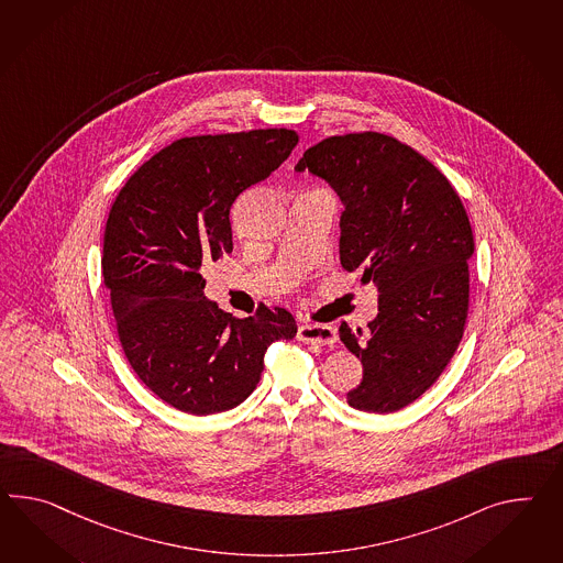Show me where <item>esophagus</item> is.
<instances>
[{"instance_id": "34e87169", "label": "esophagus", "mask_w": 563, "mask_h": 563, "mask_svg": "<svg viewBox=\"0 0 563 563\" xmlns=\"http://www.w3.org/2000/svg\"><path fill=\"white\" fill-rule=\"evenodd\" d=\"M298 341L317 343V345H332L336 341V331L329 324H300Z\"/></svg>"}]
</instances>
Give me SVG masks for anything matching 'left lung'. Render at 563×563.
Wrapping results in <instances>:
<instances>
[{
	"label": "left lung",
	"mask_w": 563,
	"mask_h": 563,
	"mask_svg": "<svg viewBox=\"0 0 563 563\" xmlns=\"http://www.w3.org/2000/svg\"><path fill=\"white\" fill-rule=\"evenodd\" d=\"M296 169L327 179L339 194L341 265L361 272L379 294L369 341L360 343L346 322L339 327L363 363L346 402L396 412L433 386L462 341L474 253L467 212L431 161L374 130L320 141Z\"/></svg>",
	"instance_id": "8db88e82"
}]
</instances>
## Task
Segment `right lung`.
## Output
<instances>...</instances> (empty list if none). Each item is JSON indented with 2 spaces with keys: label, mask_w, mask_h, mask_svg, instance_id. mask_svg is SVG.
<instances>
[{
  "label": "right lung",
  "mask_w": 563,
  "mask_h": 563,
  "mask_svg": "<svg viewBox=\"0 0 563 563\" xmlns=\"http://www.w3.org/2000/svg\"><path fill=\"white\" fill-rule=\"evenodd\" d=\"M300 136L261 129L186 136L143 163L103 232V286L134 374L181 412L217 415L257 388L267 346L294 339L286 308L234 318L206 300L200 269L232 253L231 206L269 177Z\"/></svg>",
  "instance_id": "1"
}]
</instances>
